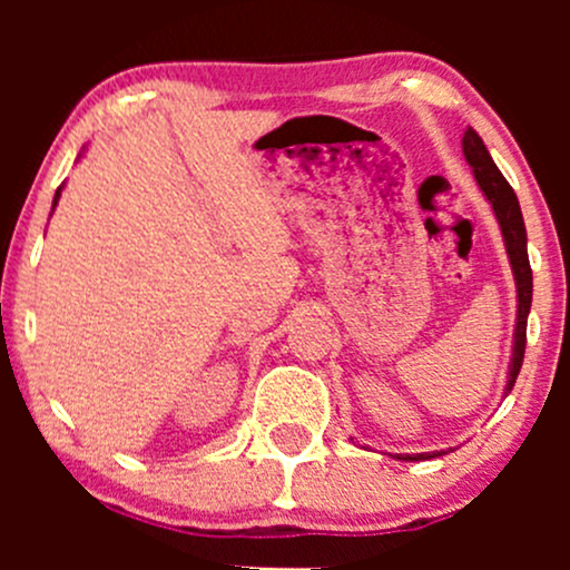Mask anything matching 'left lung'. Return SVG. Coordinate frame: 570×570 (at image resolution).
I'll return each mask as SVG.
<instances>
[{
  "instance_id": "obj_1",
  "label": "left lung",
  "mask_w": 570,
  "mask_h": 570,
  "mask_svg": "<svg viewBox=\"0 0 570 570\" xmlns=\"http://www.w3.org/2000/svg\"><path fill=\"white\" fill-rule=\"evenodd\" d=\"M463 155L466 163L472 166L476 185H480L485 198L493 206L495 219H499L503 244H507L509 263H512L514 284H517V326H514V348H512V364H509V381L507 391H512V385L520 375L522 356H525V330H528V313H531V299H533V273L531 263H528V235H525V222H522L520 200H517L514 189L509 187V181L503 179L493 158H490L485 141L480 139V134L472 128H466L463 134ZM442 455L440 453H417V455H396L399 461H426V458Z\"/></svg>"
}]
</instances>
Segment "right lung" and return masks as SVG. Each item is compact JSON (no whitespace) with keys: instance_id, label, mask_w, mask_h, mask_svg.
<instances>
[{"instance_id":"obj_1","label":"right lung","mask_w":570,"mask_h":570,"mask_svg":"<svg viewBox=\"0 0 570 570\" xmlns=\"http://www.w3.org/2000/svg\"><path fill=\"white\" fill-rule=\"evenodd\" d=\"M58 198H61V187L56 189V198H53V208H56V203H58Z\"/></svg>"}]
</instances>
